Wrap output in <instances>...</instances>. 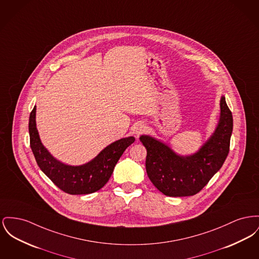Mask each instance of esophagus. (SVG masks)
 <instances>
[{"mask_svg": "<svg viewBox=\"0 0 259 259\" xmlns=\"http://www.w3.org/2000/svg\"><path fill=\"white\" fill-rule=\"evenodd\" d=\"M146 130H147V127L143 123H138L134 126V133L136 134L137 137H139L142 134H144L146 132Z\"/></svg>", "mask_w": 259, "mask_h": 259, "instance_id": "esophagus-1", "label": "esophagus"}]
</instances>
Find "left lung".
<instances>
[{
	"instance_id": "8db88e82",
	"label": "left lung",
	"mask_w": 259,
	"mask_h": 259,
	"mask_svg": "<svg viewBox=\"0 0 259 259\" xmlns=\"http://www.w3.org/2000/svg\"><path fill=\"white\" fill-rule=\"evenodd\" d=\"M220 119L215 132L198 152L190 156L176 154L165 144L141 136L147 149L146 169L155 188L168 197L198 194L222 167L229 151L233 116L224 97L220 101Z\"/></svg>"
}]
</instances>
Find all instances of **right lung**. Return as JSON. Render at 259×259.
<instances>
[{
    "label": "right lung",
    "mask_w": 259,
    "mask_h": 259,
    "mask_svg": "<svg viewBox=\"0 0 259 259\" xmlns=\"http://www.w3.org/2000/svg\"><path fill=\"white\" fill-rule=\"evenodd\" d=\"M35 116L36 107L31 111L28 126L31 150L36 162L52 182L69 195L92 194L102 189L109 180L122 153L135 141L134 137L123 138L107 146L90 162L80 166H70L54 158L42 145Z\"/></svg>",
    "instance_id": "right-lung-1"
}]
</instances>
